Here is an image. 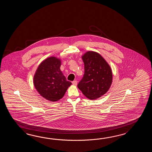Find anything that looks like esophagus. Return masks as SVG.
Returning <instances> with one entry per match:
<instances>
[{
    "label": "esophagus",
    "mask_w": 152,
    "mask_h": 152,
    "mask_svg": "<svg viewBox=\"0 0 152 152\" xmlns=\"http://www.w3.org/2000/svg\"><path fill=\"white\" fill-rule=\"evenodd\" d=\"M72 84H73V85H77V81H72Z\"/></svg>",
    "instance_id": "obj_1"
}]
</instances>
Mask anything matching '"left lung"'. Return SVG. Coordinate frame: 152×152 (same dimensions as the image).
I'll return each mask as SVG.
<instances>
[{"instance_id": "8db88e82", "label": "left lung", "mask_w": 152, "mask_h": 152, "mask_svg": "<svg viewBox=\"0 0 152 152\" xmlns=\"http://www.w3.org/2000/svg\"><path fill=\"white\" fill-rule=\"evenodd\" d=\"M82 58L84 63V76L77 87L86 97L95 99L106 94L113 81L110 66L96 52H86Z\"/></svg>"}]
</instances>
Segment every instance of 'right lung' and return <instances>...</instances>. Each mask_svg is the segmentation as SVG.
I'll use <instances>...</instances> for the list:
<instances>
[{
	"mask_svg": "<svg viewBox=\"0 0 152 152\" xmlns=\"http://www.w3.org/2000/svg\"><path fill=\"white\" fill-rule=\"evenodd\" d=\"M61 60L55 57L46 58L40 64L34 77V84L39 94L47 100L55 102L65 95L71 82L60 70Z\"/></svg>",
	"mask_w": 152,
	"mask_h": 152,
	"instance_id": "obj_1",
	"label": "right lung"
}]
</instances>
